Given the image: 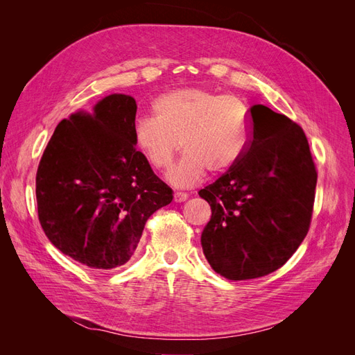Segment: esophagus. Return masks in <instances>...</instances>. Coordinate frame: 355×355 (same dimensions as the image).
Listing matches in <instances>:
<instances>
[{
  "label": "esophagus",
  "instance_id": "esophagus-1",
  "mask_svg": "<svg viewBox=\"0 0 355 355\" xmlns=\"http://www.w3.org/2000/svg\"><path fill=\"white\" fill-rule=\"evenodd\" d=\"M173 197H175V201H176V202H182V201H187L189 196L187 194V192H180V191H176Z\"/></svg>",
  "mask_w": 355,
  "mask_h": 355
}]
</instances>
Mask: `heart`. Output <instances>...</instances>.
Masks as SVG:
<instances>
[{
    "instance_id": "heart-1",
    "label": "heart",
    "mask_w": 355,
    "mask_h": 355,
    "mask_svg": "<svg viewBox=\"0 0 355 355\" xmlns=\"http://www.w3.org/2000/svg\"><path fill=\"white\" fill-rule=\"evenodd\" d=\"M151 108L154 116L133 123V144L157 170L168 168L180 144L185 153L168 173L175 187L196 185L207 170L223 173L249 148L250 111L239 96L178 89L159 94Z\"/></svg>"
}]
</instances>
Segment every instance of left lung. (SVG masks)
I'll return each mask as SVG.
<instances>
[{"label":"left lung","instance_id":"1","mask_svg":"<svg viewBox=\"0 0 355 355\" xmlns=\"http://www.w3.org/2000/svg\"><path fill=\"white\" fill-rule=\"evenodd\" d=\"M250 123L245 154L198 192L211 207L204 256L228 280L282 268L306 237L314 209L317 168L302 127L263 105L252 106Z\"/></svg>","mask_w":355,"mask_h":355}]
</instances>
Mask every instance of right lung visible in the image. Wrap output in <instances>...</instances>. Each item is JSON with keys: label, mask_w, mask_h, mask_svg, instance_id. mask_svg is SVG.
Segmentation results:
<instances>
[{"label": "right lung", "mask_w": 355, "mask_h": 355, "mask_svg": "<svg viewBox=\"0 0 355 355\" xmlns=\"http://www.w3.org/2000/svg\"><path fill=\"white\" fill-rule=\"evenodd\" d=\"M136 101L106 96L62 120L35 179L38 219L63 254L98 271L130 261L146 220L173 200L133 144Z\"/></svg>", "instance_id": "add662e5"}]
</instances>
